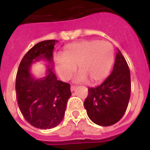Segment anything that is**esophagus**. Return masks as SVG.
<instances>
[{"label": "esophagus", "instance_id": "34e87169", "mask_svg": "<svg viewBox=\"0 0 150 150\" xmlns=\"http://www.w3.org/2000/svg\"><path fill=\"white\" fill-rule=\"evenodd\" d=\"M75 88H76V87H75V86H73V85H71V91H74L75 90Z\"/></svg>", "mask_w": 150, "mask_h": 150}]
</instances>
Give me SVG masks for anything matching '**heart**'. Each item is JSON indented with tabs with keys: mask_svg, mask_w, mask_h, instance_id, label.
Instances as JSON below:
<instances>
[{
	"mask_svg": "<svg viewBox=\"0 0 150 150\" xmlns=\"http://www.w3.org/2000/svg\"><path fill=\"white\" fill-rule=\"evenodd\" d=\"M114 62V49L106 41L83 40L66 46L62 56L54 60L55 70L62 80H68L77 68L76 83H97L109 74Z\"/></svg>",
	"mask_w": 150,
	"mask_h": 150,
	"instance_id": "heart-1",
	"label": "heart"
}]
</instances>
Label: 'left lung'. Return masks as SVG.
I'll list each match as a JSON object with an SVG mask.
<instances>
[{
    "label": "left lung",
    "mask_w": 150,
    "mask_h": 150,
    "mask_svg": "<svg viewBox=\"0 0 150 150\" xmlns=\"http://www.w3.org/2000/svg\"><path fill=\"white\" fill-rule=\"evenodd\" d=\"M131 94L129 66L118 49L112 72L103 83L88 88L84 108L92 122L100 126L112 125L122 118Z\"/></svg>",
    "instance_id": "1"
}]
</instances>
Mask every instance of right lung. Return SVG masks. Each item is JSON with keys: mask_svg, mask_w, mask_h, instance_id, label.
I'll list each match as a JSON object with an SVG mask.
<instances>
[{"mask_svg": "<svg viewBox=\"0 0 150 150\" xmlns=\"http://www.w3.org/2000/svg\"><path fill=\"white\" fill-rule=\"evenodd\" d=\"M56 42L57 40H46L34 45L21 59L16 76L19 108L27 122L38 129H52L59 125L71 95L70 84L58 80L50 65L43 78L35 79L30 72L32 63L40 59L52 65Z\"/></svg>", "mask_w": 150, "mask_h": 150, "instance_id": "right-lung-1", "label": "right lung"}]
</instances>
